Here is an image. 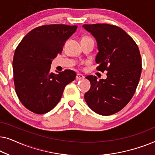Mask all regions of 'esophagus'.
<instances>
[{
  "mask_svg": "<svg viewBox=\"0 0 155 155\" xmlns=\"http://www.w3.org/2000/svg\"><path fill=\"white\" fill-rule=\"evenodd\" d=\"M84 77L82 75V74L78 73L77 75H76V80H82V79H84Z\"/></svg>",
  "mask_w": 155,
  "mask_h": 155,
  "instance_id": "34e87169",
  "label": "esophagus"
}]
</instances>
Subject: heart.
Instances as JSON below:
<instances>
[{"label":"heart","mask_w":155,"mask_h":155,"mask_svg":"<svg viewBox=\"0 0 155 155\" xmlns=\"http://www.w3.org/2000/svg\"><path fill=\"white\" fill-rule=\"evenodd\" d=\"M83 38H89L88 37H83ZM83 38H82V39H83Z\"/></svg>","instance_id":"heart-1"}]
</instances>
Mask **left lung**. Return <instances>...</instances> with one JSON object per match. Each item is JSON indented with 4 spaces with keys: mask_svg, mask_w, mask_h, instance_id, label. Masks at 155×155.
I'll use <instances>...</instances> for the list:
<instances>
[{
    "mask_svg": "<svg viewBox=\"0 0 155 155\" xmlns=\"http://www.w3.org/2000/svg\"><path fill=\"white\" fill-rule=\"evenodd\" d=\"M82 27L97 40V70L102 73L108 71L105 80L87 76L91 87L84 94V99L95 113L111 115L124 109L136 90L142 72L138 46L124 29L115 25L93 24Z\"/></svg>",
    "mask_w": 155,
    "mask_h": 155,
    "instance_id": "8db88e82",
    "label": "left lung"
}]
</instances>
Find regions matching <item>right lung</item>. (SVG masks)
I'll return each instance as SVG.
<instances>
[{"instance_id":"add662e5","label":"right lung","mask_w":155,"mask_h":155,"mask_svg":"<svg viewBox=\"0 0 155 155\" xmlns=\"http://www.w3.org/2000/svg\"><path fill=\"white\" fill-rule=\"evenodd\" d=\"M78 26L47 25L36 27L22 39L15 51L12 65L16 94L31 112L44 114L61 100L65 87L75 79V72L51 73V64L62 52L66 40Z\"/></svg>"}]
</instances>
